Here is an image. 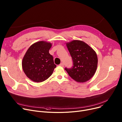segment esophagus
Instances as JSON below:
<instances>
[{"label":"esophagus","mask_w":122,"mask_h":122,"mask_svg":"<svg viewBox=\"0 0 122 122\" xmlns=\"http://www.w3.org/2000/svg\"><path fill=\"white\" fill-rule=\"evenodd\" d=\"M60 66H61V67H63L64 66V64L63 63H61L60 64Z\"/></svg>","instance_id":"obj_1"}]
</instances>
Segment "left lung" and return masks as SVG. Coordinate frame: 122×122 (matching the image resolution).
I'll return each mask as SVG.
<instances>
[{
    "label": "left lung",
    "mask_w": 122,
    "mask_h": 122,
    "mask_svg": "<svg viewBox=\"0 0 122 122\" xmlns=\"http://www.w3.org/2000/svg\"><path fill=\"white\" fill-rule=\"evenodd\" d=\"M73 60L72 68L65 70L75 81L86 82L94 75L98 65V58L96 52L86 42L73 40L66 43Z\"/></svg>",
    "instance_id": "1"
}]
</instances>
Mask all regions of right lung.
Instances as JSON below:
<instances>
[{"instance_id":"1","label":"right lung","mask_w":122,"mask_h":122,"mask_svg":"<svg viewBox=\"0 0 122 122\" xmlns=\"http://www.w3.org/2000/svg\"><path fill=\"white\" fill-rule=\"evenodd\" d=\"M52 44L45 41L33 44L26 51L22 61L23 70L34 82L43 81L49 78L56 67L49 51Z\"/></svg>"}]
</instances>
